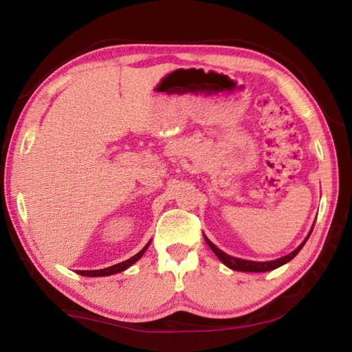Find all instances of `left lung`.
Returning <instances> with one entry per match:
<instances>
[{
    "label": "left lung",
    "mask_w": 352,
    "mask_h": 352,
    "mask_svg": "<svg viewBox=\"0 0 352 352\" xmlns=\"http://www.w3.org/2000/svg\"><path fill=\"white\" fill-rule=\"evenodd\" d=\"M312 230H314V228H312ZM312 230H310V232L307 234L305 241L301 243L296 250L291 252L289 255L282 256V258L274 259V261H265V263H256V261H248V259H240V258H234V256H231V255H226L225 252H222L219 248H216L214 244L211 243L206 235H204V239H206V241H207V244L210 246V249L214 252V255H216L220 261H222V263H223L226 267H230L231 270H235V272L264 273V272H272V270H274V268H277V267H280V265H283V264L289 263V261H291L294 256H297V253L301 250V248L305 246L307 239L310 236V234H312Z\"/></svg>",
    "instance_id": "left-lung-1"
}]
</instances>
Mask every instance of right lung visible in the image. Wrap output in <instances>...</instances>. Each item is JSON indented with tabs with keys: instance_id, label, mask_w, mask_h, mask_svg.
I'll return each instance as SVG.
<instances>
[{
	"instance_id": "add662e5",
	"label": "right lung",
	"mask_w": 352,
	"mask_h": 352,
	"mask_svg": "<svg viewBox=\"0 0 352 352\" xmlns=\"http://www.w3.org/2000/svg\"><path fill=\"white\" fill-rule=\"evenodd\" d=\"M150 243L151 241H148L144 246V249L141 250V252H138L135 256H132V258H129V259H126V261H122V263H120V264H116V265H111V267H108V268H102V270H78V274H80V276H89V277H102V276H111V274H116V273H120V272H124V270H127L130 265H133L136 261L141 258L144 253H145V250H146V248L150 246Z\"/></svg>"
}]
</instances>
